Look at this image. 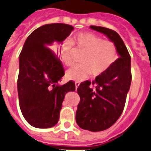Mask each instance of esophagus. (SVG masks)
<instances>
[{
	"label": "esophagus",
	"instance_id": "1",
	"mask_svg": "<svg viewBox=\"0 0 151 151\" xmlns=\"http://www.w3.org/2000/svg\"><path fill=\"white\" fill-rule=\"evenodd\" d=\"M75 84H76V90H77V89H78V86L80 85V83L78 82V81H76V82L75 83Z\"/></svg>",
	"mask_w": 151,
	"mask_h": 151
}]
</instances>
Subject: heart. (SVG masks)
Listing matches in <instances>:
<instances>
[{
    "mask_svg": "<svg viewBox=\"0 0 151 151\" xmlns=\"http://www.w3.org/2000/svg\"><path fill=\"white\" fill-rule=\"evenodd\" d=\"M73 45L76 50L84 52L81 58L82 64L75 65L66 73L68 79L81 81L90 75L99 76L107 71L117 58V50L114 43L102 40L101 37L92 32H80L71 41L65 40L60 46V54L66 66L71 65Z\"/></svg>",
    "mask_w": 151,
    "mask_h": 151,
    "instance_id": "heart-1",
    "label": "heart"
}]
</instances>
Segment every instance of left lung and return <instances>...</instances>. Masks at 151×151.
<instances>
[{
  "label": "left lung",
  "instance_id": "8db88e82",
  "mask_svg": "<svg viewBox=\"0 0 151 151\" xmlns=\"http://www.w3.org/2000/svg\"><path fill=\"white\" fill-rule=\"evenodd\" d=\"M90 29L104 34L114 43L118 58L106 72L90 83L78 87L80 102L76 114V121L81 128L92 132L102 131L111 127L120 117L125 104L131 83L130 58L127 49L119 35L110 29L90 26Z\"/></svg>",
  "mask_w": 151,
  "mask_h": 151
}]
</instances>
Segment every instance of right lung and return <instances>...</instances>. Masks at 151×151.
<instances>
[{
  "label": "right lung",
  "instance_id": "add662e5",
  "mask_svg": "<svg viewBox=\"0 0 151 151\" xmlns=\"http://www.w3.org/2000/svg\"><path fill=\"white\" fill-rule=\"evenodd\" d=\"M73 30L65 24L41 26L28 36L19 56L18 93L26 121L37 128H49L58 123L66 93L76 90L70 81L60 85L64 69L54 50Z\"/></svg>",
  "mask_w": 151,
  "mask_h": 151
}]
</instances>
